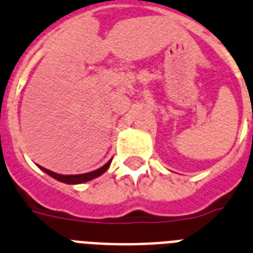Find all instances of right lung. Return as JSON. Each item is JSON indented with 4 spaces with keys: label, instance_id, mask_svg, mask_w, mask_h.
<instances>
[{
    "label": "right lung",
    "instance_id": "1",
    "mask_svg": "<svg viewBox=\"0 0 253 253\" xmlns=\"http://www.w3.org/2000/svg\"><path fill=\"white\" fill-rule=\"evenodd\" d=\"M110 162H112V159L108 161L103 167L100 169H95V171H91V172H87V173H81V175H60V173H56V172H52L50 169H44V167H41V169L43 172H46L47 175H50L51 177H54V179L59 180L61 182H65V184H82V182H86V181H90V180L95 179L97 176L103 175L105 171L108 169V167L110 166Z\"/></svg>",
    "mask_w": 253,
    "mask_h": 253
}]
</instances>
